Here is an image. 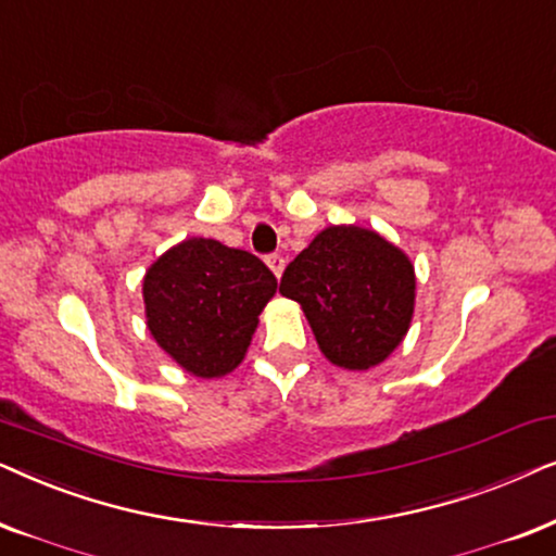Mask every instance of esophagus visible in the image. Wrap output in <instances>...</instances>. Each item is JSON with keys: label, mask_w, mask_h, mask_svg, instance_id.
Masks as SVG:
<instances>
[{"label": "esophagus", "mask_w": 556, "mask_h": 556, "mask_svg": "<svg viewBox=\"0 0 556 556\" xmlns=\"http://www.w3.org/2000/svg\"><path fill=\"white\" fill-rule=\"evenodd\" d=\"M266 264H269L274 277H282V271H285V256L282 254H266Z\"/></svg>", "instance_id": "obj_1"}]
</instances>
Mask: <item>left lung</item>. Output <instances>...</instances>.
Returning <instances> with one entry per match:
<instances>
[{
	"label": "left lung",
	"mask_w": 556,
	"mask_h": 556,
	"mask_svg": "<svg viewBox=\"0 0 556 556\" xmlns=\"http://www.w3.org/2000/svg\"><path fill=\"white\" fill-rule=\"evenodd\" d=\"M279 292L305 309L325 358L366 371L409 330L414 266L379 233L330 226L287 264Z\"/></svg>",
	"instance_id": "8db88e82"
}]
</instances>
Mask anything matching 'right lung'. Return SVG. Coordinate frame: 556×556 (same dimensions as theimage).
<instances>
[{
	"label": "right lung",
	"mask_w": 556,
	"mask_h": 556,
	"mask_svg": "<svg viewBox=\"0 0 556 556\" xmlns=\"http://www.w3.org/2000/svg\"><path fill=\"white\" fill-rule=\"evenodd\" d=\"M274 292L277 277L258 256L188 239L147 271V328L185 371L216 379L241 364Z\"/></svg>",
	"instance_id": "obj_1"
}]
</instances>
